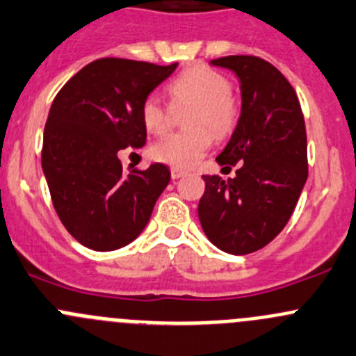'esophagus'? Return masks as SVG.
Returning <instances> with one entry per match:
<instances>
[{"label": "esophagus", "instance_id": "esophagus-1", "mask_svg": "<svg viewBox=\"0 0 356 356\" xmlns=\"http://www.w3.org/2000/svg\"><path fill=\"white\" fill-rule=\"evenodd\" d=\"M184 174H186V172L182 170V168H175V167L170 168L172 179H179V177H182V175H184Z\"/></svg>", "mask_w": 356, "mask_h": 356}]
</instances>
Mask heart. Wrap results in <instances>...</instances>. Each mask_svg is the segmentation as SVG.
I'll use <instances>...</instances> for the list:
<instances>
[{"instance_id":"heart-1","label":"heart","mask_w":356,"mask_h":356,"mask_svg":"<svg viewBox=\"0 0 356 356\" xmlns=\"http://www.w3.org/2000/svg\"><path fill=\"white\" fill-rule=\"evenodd\" d=\"M174 104H195L188 125L193 129L172 132L151 146V156L161 163L184 168L202 158L212 146L213 134L219 137L233 130L238 118V104L231 92L229 79L205 65H196L181 72L168 85ZM143 122L153 134L165 132L168 113L156 97H147L143 104ZM207 126H210L209 131Z\"/></svg>"}]
</instances>
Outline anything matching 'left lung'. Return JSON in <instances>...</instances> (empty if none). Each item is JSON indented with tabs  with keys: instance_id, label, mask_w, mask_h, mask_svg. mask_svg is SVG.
I'll return each instance as SVG.
<instances>
[{
	"instance_id": "obj_1",
	"label": "left lung",
	"mask_w": 356,
	"mask_h": 356,
	"mask_svg": "<svg viewBox=\"0 0 356 356\" xmlns=\"http://www.w3.org/2000/svg\"><path fill=\"white\" fill-rule=\"evenodd\" d=\"M240 79L236 129L216 158L233 179L203 175L198 217L207 238L220 250L245 255L270 243L285 227L308 179V144L294 88L273 64L254 55L210 62Z\"/></svg>"
}]
</instances>
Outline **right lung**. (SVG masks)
I'll list each match as a JSON object with an SVG mask.
<instances>
[{
    "label": "right lung",
    "instance_id": "obj_1",
    "mask_svg": "<svg viewBox=\"0 0 356 356\" xmlns=\"http://www.w3.org/2000/svg\"><path fill=\"white\" fill-rule=\"evenodd\" d=\"M175 67L177 62L99 58L51 102L41 167L58 219L92 250H116L136 240L170 181L163 163L123 168L118 151L146 144L143 104Z\"/></svg>",
    "mask_w": 356,
    "mask_h": 356
}]
</instances>
